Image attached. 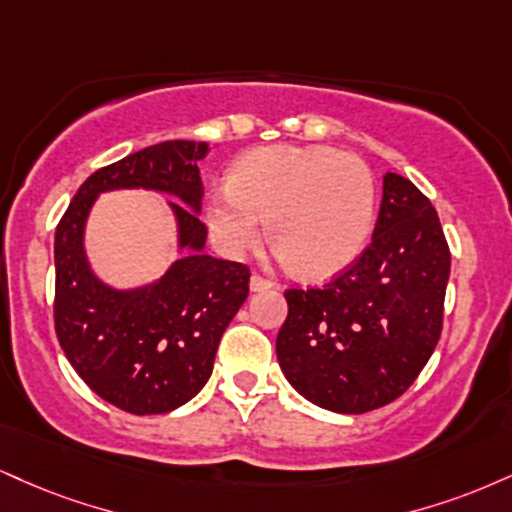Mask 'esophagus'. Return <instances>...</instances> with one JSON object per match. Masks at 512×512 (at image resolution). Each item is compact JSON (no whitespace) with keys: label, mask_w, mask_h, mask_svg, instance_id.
Here are the masks:
<instances>
[{"label":"esophagus","mask_w":512,"mask_h":512,"mask_svg":"<svg viewBox=\"0 0 512 512\" xmlns=\"http://www.w3.org/2000/svg\"><path fill=\"white\" fill-rule=\"evenodd\" d=\"M269 288H274V281L272 279H264V276H260V274H252L250 276V291L252 293L269 291Z\"/></svg>","instance_id":"obj_1"}]
</instances>
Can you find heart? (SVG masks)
Returning <instances> with one entry per match:
<instances>
[{
  "label": "heart",
  "mask_w": 512,
  "mask_h": 512,
  "mask_svg": "<svg viewBox=\"0 0 512 512\" xmlns=\"http://www.w3.org/2000/svg\"><path fill=\"white\" fill-rule=\"evenodd\" d=\"M377 183L360 157L324 145H274L245 152L229 186L214 188L205 221L214 245L240 257L269 238L295 274L322 279L360 255L372 231Z\"/></svg>",
  "instance_id": "b5f03b06"
}]
</instances>
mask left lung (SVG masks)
I'll return each instance as SVG.
<instances>
[{
  "label": "left lung",
  "instance_id": "1",
  "mask_svg": "<svg viewBox=\"0 0 512 512\" xmlns=\"http://www.w3.org/2000/svg\"><path fill=\"white\" fill-rule=\"evenodd\" d=\"M451 252L432 202L386 171L372 243L324 288L286 291L276 336L283 377L331 412L360 415L396 400L441 336Z\"/></svg>",
  "mask_w": 512,
  "mask_h": 512
}]
</instances>
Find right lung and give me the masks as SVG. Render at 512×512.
I'll return each mask as SVG.
<instances>
[{"label": "right lung", "mask_w": 512, "mask_h": 512, "mask_svg": "<svg viewBox=\"0 0 512 512\" xmlns=\"http://www.w3.org/2000/svg\"><path fill=\"white\" fill-rule=\"evenodd\" d=\"M207 143L166 140L97 169L54 233V329L71 367L97 396L133 415H162L207 384L221 334L248 298L245 264L207 255L197 162ZM112 189L174 196L182 257L159 280L116 289L100 280L84 250L96 197Z\"/></svg>", "instance_id": "add662e5"}]
</instances>
